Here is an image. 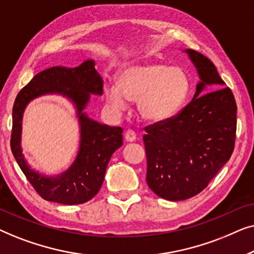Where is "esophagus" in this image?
I'll use <instances>...</instances> for the list:
<instances>
[{"label":"esophagus","instance_id":"1","mask_svg":"<svg viewBox=\"0 0 254 254\" xmlns=\"http://www.w3.org/2000/svg\"><path fill=\"white\" fill-rule=\"evenodd\" d=\"M125 140L127 142H134L136 140V134H135V131L127 130L126 133H125Z\"/></svg>","mask_w":254,"mask_h":254}]
</instances>
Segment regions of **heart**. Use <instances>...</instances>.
I'll return each instance as SVG.
<instances>
[{"label":"heart","instance_id":"obj_1","mask_svg":"<svg viewBox=\"0 0 254 254\" xmlns=\"http://www.w3.org/2000/svg\"><path fill=\"white\" fill-rule=\"evenodd\" d=\"M189 90V78L182 69L162 64H142L121 69L118 85H105L104 93L107 104L117 111L126 109L128 100H137L142 119L159 124L179 112Z\"/></svg>","mask_w":254,"mask_h":254}]
</instances>
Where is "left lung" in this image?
Instances as JSON below:
<instances>
[{"label":"left lung","mask_w":254,"mask_h":254,"mask_svg":"<svg viewBox=\"0 0 254 254\" xmlns=\"http://www.w3.org/2000/svg\"><path fill=\"white\" fill-rule=\"evenodd\" d=\"M200 81L190 104L171 119L145 128L147 184L169 201L190 199L208 184L234 151L236 105L231 90L209 59L185 50Z\"/></svg>","instance_id":"left-lung-1"}]
</instances>
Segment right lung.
Listing matches in <instances>:
<instances>
[{"label": "right lung", "mask_w": 254, "mask_h": 254, "mask_svg": "<svg viewBox=\"0 0 254 254\" xmlns=\"http://www.w3.org/2000/svg\"><path fill=\"white\" fill-rule=\"evenodd\" d=\"M47 94L67 98L74 106L80 126V148L73 164L60 175L46 176L30 168L21 149V121L30 101ZM91 95H103L102 76L92 59L78 67L48 68L20 90L12 109L10 145L20 170L43 199L61 204H81L91 200L103 185L113 152L123 145V128L110 127L84 112Z\"/></svg>", "instance_id": "add662e5"}]
</instances>
